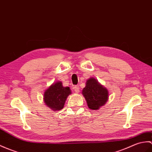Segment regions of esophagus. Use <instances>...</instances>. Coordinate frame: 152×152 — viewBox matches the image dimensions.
<instances>
[{
	"label": "esophagus",
	"instance_id": "esophagus-1",
	"mask_svg": "<svg viewBox=\"0 0 152 152\" xmlns=\"http://www.w3.org/2000/svg\"><path fill=\"white\" fill-rule=\"evenodd\" d=\"M74 90H75L76 93H78L80 92V87L78 86H76L74 87Z\"/></svg>",
	"mask_w": 152,
	"mask_h": 152
}]
</instances>
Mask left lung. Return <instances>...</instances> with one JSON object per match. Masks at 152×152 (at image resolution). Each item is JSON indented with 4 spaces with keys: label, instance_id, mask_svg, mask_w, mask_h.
Instances as JSON below:
<instances>
[{
    "label": "left lung",
    "instance_id": "obj_1",
    "mask_svg": "<svg viewBox=\"0 0 152 152\" xmlns=\"http://www.w3.org/2000/svg\"><path fill=\"white\" fill-rule=\"evenodd\" d=\"M82 94L88 107L92 110L99 109L109 99L108 90L94 77H90L87 80L86 87L82 90Z\"/></svg>",
    "mask_w": 152,
    "mask_h": 152
}]
</instances>
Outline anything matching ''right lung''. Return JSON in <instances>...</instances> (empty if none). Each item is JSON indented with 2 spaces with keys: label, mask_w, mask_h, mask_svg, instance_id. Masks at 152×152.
<instances>
[{
  "label": "right lung",
  "mask_w": 152,
  "mask_h": 152,
  "mask_svg": "<svg viewBox=\"0 0 152 152\" xmlns=\"http://www.w3.org/2000/svg\"><path fill=\"white\" fill-rule=\"evenodd\" d=\"M71 93L69 87H63L61 81H57L45 90L43 100L45 105L53 111H60Z\"/></svg>",
  "instance_id": "obj_1"
}]
</instances>
